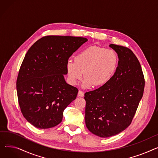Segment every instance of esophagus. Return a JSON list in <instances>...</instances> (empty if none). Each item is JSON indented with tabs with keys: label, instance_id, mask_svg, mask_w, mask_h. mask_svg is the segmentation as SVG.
I'll list each match as a JSON object with an SVG mask.
<instances>
[{
	"label": "esophagus",
	"instance_id": "obj_1",
	"mask_svg": "<svg viewBox=\"0 0 158 158\" xmlns=\"http://www.w3.org/2000/svg\"><path fill=\"white\" fill-rule=\"evenodd\" d=\"M77 95H78V97H83L84 96V93H83V92H82L81 90H79Z\"/></svg>",
	"mask_w": 158,
	"mask_h": 158
}]
</instances>
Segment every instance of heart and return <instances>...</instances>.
Segmentation results:
<instances>
[{
    "label": "heart",
    "mask_w": 158,
    "mask_h": 158,
    "mask_svg": "<svg viewBox=\"0 0 158 158\" xmlns=\"http://www.w3.org/2000/svg\"><path fill=\"white\" fill-rule=\"evenodd\" d=\"M118 62V56L113 50L95 45L88 47L76 56L75 61H67L69 81L71 85H76L83 73L84 88L104 85L113 76Z\"/></svg>",
    "instance_id": "b5f03b06"
}]
</instances>
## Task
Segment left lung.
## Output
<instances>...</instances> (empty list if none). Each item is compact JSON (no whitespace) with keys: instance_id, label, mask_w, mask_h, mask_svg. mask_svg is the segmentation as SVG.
<instances>
[{"instance_id":"left-lung-1","label":"left lung","mask_w":158,"mask_h":158,"mask_svg":"<svg viewBox=\"0 0 158 158\" xmlns=\"http://www.w3.org/2000/svg\"><path fill=\"white\" fill-rule=\"evenodd\" d=\"M110 47L117 53L116 72L106 84L86 92L85 123L99 137L118 135L131 123L143 94L145 79L136 56L127 47Z\"/></svg>"}]
</instances>
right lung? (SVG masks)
I'll list each match as a JSON object with an SVG mask.
<instances>
[{"label":"right lung","instance_id":"right-lung-1","mask_svg":"<svg viewBox=\"0 0 158 158\" xmlns=\"http://www.w3.org/2000/svg\"><path fill=\"white\" fill-rule=\"evenodd\" d=\"M88 40L47 36L33 44L25 56L16 80L21 112L30 123L48 129L61 122L64 110L76 99L78 89L66 82V63Z\"/></svg>","mask_w":158,"mask_h":158}]
</instances>
